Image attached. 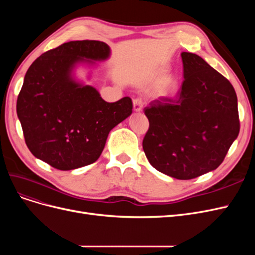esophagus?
<instances>
[{
	"instance_id": "esophagus-1",
	"label": "esophagus",
	"mask_w": 255,
	"mask_h": 255,
	"mask_svg": "<svg viewBox=\"0 0 255 255\" xmlns=\"http://www.w3.org/2000/svg\"><path fill=\"white\" fill-rule=\"evenodd\" d=\"M144 105L143 100L141 98H135L133 100V107H134V111L136 112H140L142 110V107Z\"/></svg>"
}]
</instances>
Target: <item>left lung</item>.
Here are the masks:
<instances>
[{
  "mask_svg": "<svg viewBox=\"0 0 255 255\" xmlns=\"http://www.w3.org/2000/svg\"><path fill=\"white\" fill-rule=\"evenodd\" d=\"M181 56L184 81L176 96L154 100L144 109L149 129L142 148L159 172L191 180L219 167L241 125L229 80L197 54Z\"/></svg>",
  "mask_w": 255,
  "mask_h": 255,
  "instance_id": "left-lung-1",
  "label": "left lung"
}]
</instances>
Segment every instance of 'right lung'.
Instances as JSON below:
<instances>
[{"label":"right lung","mask_w":255,"mask_h":255,"mask_svg":"<svg viewBox=\"0 0 255 255\" xmlns=\"http://www.w3.org/2000/svg\"><path fill=\"white\" fill-rule=\"evenodd\" d=\"M109 56L105 42L76 40L43 53L30 65L18 96L17 114L35 157L58 170L95 163L111 129L132 114L130 98L109 103L96 88L71 78L76 63Z\"/></svg>","instance_id":"1"}]
</instances>
